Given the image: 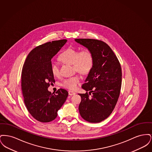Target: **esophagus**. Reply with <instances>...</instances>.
Listing matches in <instances>:
<instances>
[{
	"label": "esophagus",
	"instance_id": "1",
	"mask_svg": "<svg viewBox=\"0 0 152 152\" xmlns=\"http://www.w3.org/2000/svg\"><path fill=\"white\" fill-rule=\"evenodd\" d=\"M68 94H69V96H73V95H75V94H76V93H75V92L69 91L68 92Z\"/></svg>",
	"mask_w": 152,
	"mask_h": 152
}]
</instances>
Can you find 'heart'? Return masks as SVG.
Wrapping results in <instances>:
<instances>
[{"instance_id":"b5f03b06","label":"heart","mask_w":152,"mask_h":152,"mask_svg":"<svg viewBox=\"0 0 152 152\" xmlns=\"http://www.w3.org/2000/svg\"><path fill=\"white\" fill-rule=\"evenodd\" d=\"M58 59L65 64H71L74 69L83 75L87 74L92 69L94 59L91 51L83 49L79 52L73 48H67L59 56ZM51 71L54 76L60 75V69L57 63L52 62L51 64ZM80 77L76 75L64 80L61 86L69 90H75L79 84Z\"/></svg>"}]
</instances>
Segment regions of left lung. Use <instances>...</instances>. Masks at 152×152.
<instances>
[{"mask_svg":"<svg viewBox=\"0 0 152 152\" xmlns=\"http://www.w3.org/2000/svg\"><path fill=\"white\" fill-rule=\"evenodd\" d=\"M92 53L94 63L82 88L90 95L79 94V109L82 118L89 123H100L108 118L118 101L121 87L122 72L113 51L105 42L92 39H76Z\"/></svg>","mask_w":152,"mask_h":152,"instance_id":"left-lung-1","label":"left lung"}]
</instances>
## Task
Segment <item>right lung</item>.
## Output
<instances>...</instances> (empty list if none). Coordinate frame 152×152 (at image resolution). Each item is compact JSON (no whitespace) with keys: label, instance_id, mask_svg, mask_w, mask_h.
I'll return each instance as SVG.
<instances>
[{"label":"right lung","instance_id":"obj_1","mask_svg":"<svg viewBox=\"0 0 152 152\" xmlns=\"http://www.w3.org/2000/svg\"><path fill=\"white\" fill-rule=\"evenodd\" d=\"M67 40L52 41L39 45L29 52L23 66L21 87L24 102L36 120L48 123L55 120L58 111L68 96L64 89L51 94L48 88L55 83L51 71V59Z\"/></svg>","mask_w":152,"mask_h":152}]
</instances>
